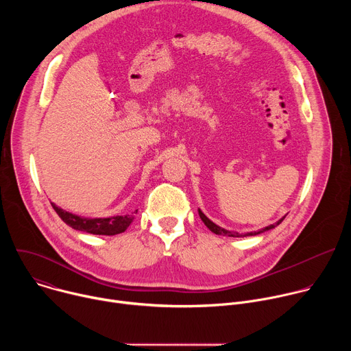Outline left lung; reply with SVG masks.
Instances as JSON below:
<instances>
[{"label":"left lung","instance_id":"1","mask_svg":"<svg viewBox=\"0 0 351 351\" xmlns=\"http://www.w3.org/2000/svg\"><path fill=\"white\" fill-rule=\"evenodd\" d=\"M198 215H199V218H202V221L204 222V225L211 230V232H214L215 234H222V236H229V237H244V236H256V234H260V233H264V232H267V230H269V229H274L275 226H278L283 219H285V217L283 218H280L278 222H275L274 225H269V226H265V228H263L261 230H258V232H250V233H245V234H240V233H237V232H230V230H226V229H223V228H221V226H218L217 223H214L213 221H210L204 214H203V211L202 210H198Z\"/></svg>","mask_w":351,"mask_h":351}]
</instances>
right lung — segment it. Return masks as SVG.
Instances as JSON below:
<instances>
[{
  "mask_svg": "<svg viewBox=\"0 0 351 351\" xmlns=\"http://www.w3.org/2000/svg\"><path fill=\"white\" fill-rule=\"evenodd\" d=\"M56 213L60 215V218L69 225L71 228L76 230H82L91 234H106V236H114L118 233L125 232L129 225L133 222V215H115L110 218H84L75 215L72 213H68L54 203H51Z\"/></svg>",
  "mask_w": 351,
  "mask_h": 351,
  "instance_id": "1",
  "label": "right lung"
}]
</instances>
